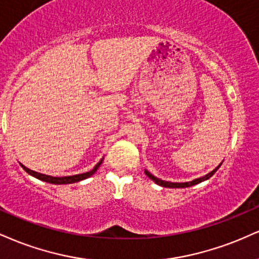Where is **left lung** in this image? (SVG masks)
Instances as JSON below:
<instances>
[{
  "label": "left lung",
  "mask_w": 259,
  "mask_h": 259,
  "mask_svg": "<svg viewBox=\"0 0 259 259\" xmlns=\"http://www.w3.org/2000/svg\"><path fill=\"white\" fill-rule=\"evenodd\" d=\"M220 166H221V164L219 165V166L216 167V169L214 170H212L211 171L210 174H207V175H205L204 177H200V179H197V180H193V181H191V182H185V183H174V182H166V181H163V180H159V179H157V177H154L153 175H151V174L148 172V171H146V175H147L149 179L151 180H153L155 183H157V185H159V186H161V187H166V188H187V187H191V186H194V185H198V183H200V182H202V181H206V180H208L210 179L211 176H213V174L216 172L217 170L220 169Z\"/></svg>",
  "instance_id": "1"
}]
</instances>
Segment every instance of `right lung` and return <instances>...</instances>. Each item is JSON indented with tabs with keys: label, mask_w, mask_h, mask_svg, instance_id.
Returning a JSON list of instances; mask_svg holds the SVG:
<instances>
[{
	"label": "right lung",
	"mask_w": 259,
	"mask_h": 259,
	"mask_svg": "<svg viewBox=\"0 0 259 259\" xmlns=\"http://www.w3.org/2000/svg\"><path fill=\"white\" fill-rule=\"evenodd\" d=\"M101 163H102V159L100 160L99 163L95 165L94 169L90 170L89 172L79 174V175H73V176H64V177H53V176H49V175H45V174H39V172H36V171H33V170L27 169V167L24 166L23 164H20V165H21V166H23V169L26 171L27 174H30V175H32L33 177H36V179L46 181V182H49V183H53V185H67V183L78 182V181L85 180V179H88V177H90L92 175H94L95 171L99 169V166H100V165H101Z\"/></svg>",
	"instance_id": "1"
}]
</instances>
